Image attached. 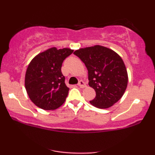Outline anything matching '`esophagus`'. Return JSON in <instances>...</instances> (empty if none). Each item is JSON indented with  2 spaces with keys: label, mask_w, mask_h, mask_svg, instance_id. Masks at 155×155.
I'll return each mask as SVG.
<instances>
[{
  "label": "esophagus",
  "mask_w": 155,
  "mask_h": 155,
  "mask_svg": "<svg viewBox=\"0 0 155 155\" xmlns=\"http://www.w3.org/2000/svg\"><path fill=\"white\" fill-rule=\"evenodd\" d=\"M78 86L80 87L81 88H84L86 87V84H85L84 81H82V80H81V81H79V82L78 83Z\"/></svg>",
  "instance_id": "34e87169"
}]
</instances>
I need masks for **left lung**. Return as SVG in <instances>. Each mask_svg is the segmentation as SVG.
<instances>
[{"label": "left lung", "instance_id": "obj_1", "mask_svg": "<svg viewBox=\"0 0 155 155\" xmlns=\"http://www.w3.org/2000/svg\"><path fill=\"white\" fill-rule=\"evenodd\" d=\"M74 54L86 65L89 85L96 92L90 104L99 108H107L116 104L124 95L128 81L120 55L99 45L79 49Z\"/></svg>", "mask_w": 155, "mask_h": 155}]
</instances>
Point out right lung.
Wrapping results in <instances>:
<instances>
[{"mask_svg":"<svg viewBox=\"0 0 155 155\" xmlns=\"http://www.w3.org/2000/svg\"><path fill=\"white\" fill-rule=\"evenodd\" d=\"M74 50L52 47L39 53L28 65L25 85L30 99L44 110H54L65 102L69 88L61 72L63 60Z\"/></svg>","mask_w":155,"mask_h":155,"instance_id":"1","label":"right lung"}]
</instances>
